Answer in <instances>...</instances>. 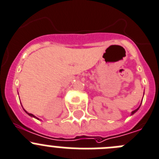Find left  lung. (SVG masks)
Wrapping results in <instances>:
<instances>
[{"instance_id": "left-lung-1", "label": "left lung", "mask_w": 159, "mask_h": 159, "mask_svg": "<svg viewBox=\"0 0 159 159\" xmlns=\"http://www.w3.org/2000/svg\"><path fill=\"white\" fill-rule=\"evenodd\" d=\"M140 105H141V104H140ZM140 107H138L137 109H136V110H135V111H133V112H132V115H133V114H135V113H136V111H137L138 110H139V108H140Z\"/></svg>"}]
</instances>
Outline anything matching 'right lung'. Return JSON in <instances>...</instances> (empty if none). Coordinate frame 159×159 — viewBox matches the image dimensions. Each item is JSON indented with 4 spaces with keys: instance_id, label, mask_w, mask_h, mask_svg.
<instances>
[{
    "instance_id": "obj_1",
    "label": "right lung",
    "mask_w": 159,
    "mask_h": 159,
    "mask_svg": "<svg viewBox=\"0 0 159 159\" xmlns=\"http://www.w3.org/2000/svg\"><path fill=\"white\" fill-rule=\"evenodd\" d=\"M23 110H24V109H23ZM24 111H25V110H24ZM25 112H26V113L28 115H30V117H34V118H37V119H39V118H37V117H35L34 115H32V114H30V113H28V112H27V111H25Z\"/></svg>"
}]
</instances>
